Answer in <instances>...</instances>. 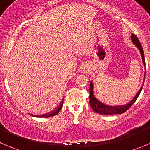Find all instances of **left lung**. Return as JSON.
<instances>
[{
    "mask_svg": "<svg viewBox=\"0 0 150 150\" xmlns=\"http://www.w3.org/2000/svg\"><path fill=\"white\" fill-rule=\"evenodd\" d=\"M131 39H132V42L133 43L134 45H135V47L139 50L140 53H141V58H142L143 64L144 66H145V59H144V51H143V48L141 47V44L140 43L139 40L137 38V36L135 34H132L131 35ZM145 80V75L144 77V82ZM144 82H143V84L141 86V87L140 88L139 91L137 92V94L135 95V97L133 98L131 101L129 102L128 103L124 105H119V106H109V105L105 104V103H102L101 101H100L99 100H98L96 98L94 94V85L93 83L91 81H90V88H89V104H90L91 107L92 108V110H94L96 112L98 113L100 115H115V114H122V113L125 112L127 110H129L131 106L135 102V100H137L138 97L139 96L140 93H141V90H142L143 86H144Z\"/></svg>",
    "mask_w": 150,
    "mask_h": 150,
    "instance_id": "obj_1",
    "label": "left lung"
}]
</instances>
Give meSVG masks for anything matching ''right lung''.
Instances as JSON below:
<instances>
[{
    "instance_id": "obj_1",
    "label": "right lung",
    "mask_w": 150,
    "mask_h": 150,
    "mask_svg": "<svg viewBox=\"0 0 150 150\" xmlns=\"http://www.w3.org/2000/svg\"><path fill=\"white\" fill-rule=\"evenodd\" d=\"M63 102H64V99H62V100H61V102L60 103V104L58 105V107H57L54 110L50 112L49 113H47V114L38 115H31L34 116V117H52V116H54L55 115H57L58 112H59L60 110H61V108H62Z\"/></svg>"
}]
</instances>
